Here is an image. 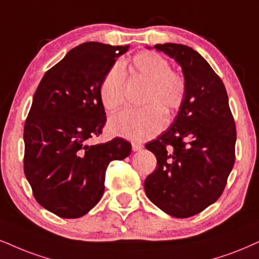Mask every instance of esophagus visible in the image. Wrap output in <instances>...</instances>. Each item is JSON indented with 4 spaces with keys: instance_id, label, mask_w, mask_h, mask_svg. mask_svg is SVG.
<instances>
[{
    "instance_id": "34e87169",
    "label": "esophagus",
    "mask_w": 259,
    "mask_h": 259,
    "mask_svg": "<svg viewBox=\"0 0 259 259\" xmlns=\"http://www.w3.org/2000/svg\"><path fill=\"white\" fill-rule=\"evenodd\" d=\"M140 149H143V145L139 143H132V150L133 151H139Z\"/></svg>"
}]
</instances>
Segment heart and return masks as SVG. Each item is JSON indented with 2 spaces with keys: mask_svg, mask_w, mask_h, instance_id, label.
<instances>
[{
  "mask_svg": "<svg viewBox=\"0 0 259 259\" xmlns=\"http://www.w3.org/2000/svg\"><path fill=\"white\" fill-rule=\"evenodd\" d=\"M148 84L142 109H126L110 117L108 128L111 135L132 142H145L163 130L167 116L184 104L187 81L184 74L171 69L165 57L155 52H140L128 62L108 69L100 86V97L107 110H116L124 102V74Z\"/></svg>",
  "mask_w": 259,
  "mask_h": 259,
  "instance_id": "1",
  "label": "heart"
}]
</instances>
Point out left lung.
Returning <instances> with one entry per match:
<instances>
[{"instance_id":"8db88e82","label":"left lung","mask_w":259,"mask_h":259,"mask_svg":"<svg viewBox=\"0 0 259 259\" xmlns=\"http://www.w3.org/2000/svg\"><path fill=\"white\" fill-rule=\"evenodd\" d=\"M183 68L187 95L170 127L145 148L157 165L144 183L146 196L168 215L186 219L215 203L235 161L237 130L221 78L183 44H156Z\"/></svg>"}]
</instances>
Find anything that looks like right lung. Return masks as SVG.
I'll return each instance as SVG.
<instances>
[{
    "instance_id": "1",
    "label": "right lung",
    "mask_w": 259,
    "mask_h": 259,
    "mask_svg": "<svg viewBox=\"0 0 259 259\" xmlns=\"http://www.w3.org/2000/svg\"><path fill=\"white\" fill-rule=\"evenodd\" d=\"M130 46L86 41L48 71L38 85L24 127V171L36 200L63 219L84 216L104 192L105 170L131 154V143L114 138L89 145L107 116L100 86Z\"/></svg>"
}]
</instances>
